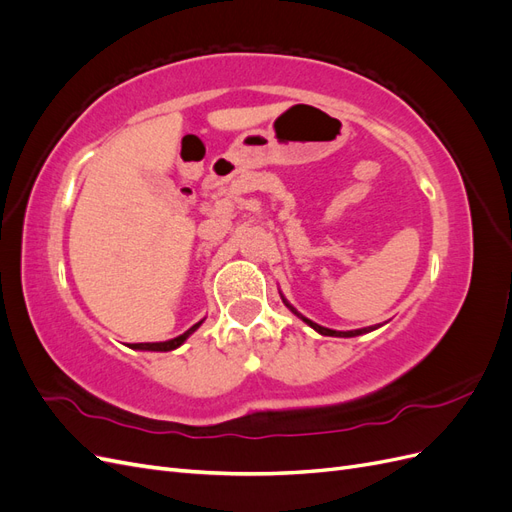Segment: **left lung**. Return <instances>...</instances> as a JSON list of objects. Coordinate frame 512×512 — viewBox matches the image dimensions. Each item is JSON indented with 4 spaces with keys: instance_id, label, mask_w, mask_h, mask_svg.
Segmentation results:
<instances>
[{
    "instance_id": "8db88e82",
    "label": "left lung",
    "mask_w": 512,
    "mask_h": 512,
    "mask_svg": "<svg viewBox=\"0 0 512 512\" xmlns=\"http://www.w3.org/2000/svg\"><path fill=\"white\" fill-rule=\"evenodd\" d=\"M282 301L286 303V307L290 309L292 314H297L305 324H309V327H312L314 331H318L320 335H329V337H356V335H363V333H369V331H374L376 327H363V329H354V331H333V329H327V327H320V324H316V322H312L309 318H305V316H301L297 309H294L284 297H282Z\"/></svg>"
}]
</instances>
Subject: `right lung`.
I'll list each match as a JSON object with an SVG mask.
<instances>
[{
  "label": "right lung",
  "instance_id": "add662e5",
  "mask_svg": "<svg viewBox=\"0 0 512 512\" xmlns=\"http://www.w3.org/2000/svg\"><path fill=\"white\" fill-rule=\"evenodd\" d=\"M200 324H203V320L200 322H196L194 327H190L188 331H185L183 335H179V337H175V339H168V342H156V344H132L130 348H134V350H151V352H168V350H175V348H179L185 339H188Z\"/></svg>",
  "mask_w": 512,
  "mask_h": 512
}]
</instances>
